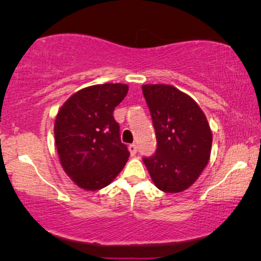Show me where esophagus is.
<instances>
[{
  "label": "esophagus",
  "instance_id": "1",
  "mask_svg": "<svg viewBox=\"0 0 261 261\" xmlns=\"http://www.w3.org/2000/svg\"><path fill=\"white\" fill-rule=\"evenodd\" d=\"M128 149H129V152H130V154H132V155H135V154H137V152H138V147H137V145H134V144L129 145V147H128Z\"/></svg>",
  "mask_w": 261,
  "mask_h": 261
}]
</instances>
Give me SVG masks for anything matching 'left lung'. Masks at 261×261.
I'll use <instances>...</instances> for the list:
<instances>
[{
	"label": "left lung",
	"mask_w": 261,
	"mask_h": 261,
	"mask_svg": "<svg viewBox=\"0 0 261 261\" xmlns=\"http://www.w3.org/2000/svg\"><path fill=\"white\" fill-rule=\"evenodd\" d=\"M155 130L156 149L144 156L155 187L176 194L191 187L209 162L213 135L202 109L172 85H142Z\"/></svg>",
	"instance_id": "8db88e82"
}]
</instances>
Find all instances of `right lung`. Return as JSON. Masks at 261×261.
I'll list each match as a JSON object with an SVG mask.
<instances>
[{
    "label": "right lung",
    "mask_w": 261,
    "mask_h": 261,
    "mask_svg": "<svg viewBox=\"0 0 261 261\" xmlns=\"http://www.w3.org/2000/svg\"><path fill=\"white\" fill-rule=\"evenodd\" d=\"M127 92L126 84L94 85L71 96L58 112L55 138L60 164L82 189L109 185L129 158L113 115Z\"/></svg>",
    "instance_id": "add662e5"
}]
</instances>
